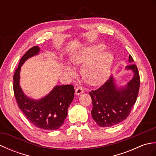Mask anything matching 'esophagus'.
Returning <instances> with one entry per match:
<instances>
[{
	"mask_svg": "<svg viewBox=\"0 0 156 156\" xmlns=\"http://www.w3.org/2000/svg\"><path fill=\"white\" fill-rule=\"evenodd\" d=\"M83 92H84V88L82 87H78L76 88V94L77 95L82 94Z\"/></svg>",
	"mask_w": 156,
	"mask_h": 156,
	"instance_id": "34e87169",
	"label": "esophagus"
}]
</instances>
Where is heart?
<instances>
[{"label": "heart", "instance_id": "b5f03b06", "mask_svg": "<svg viewBox=\"0 0 156 156\" xmlns=\"http://www.w3.org/2000/svg\"><path fill=\"white\" fill-rule=\"evenodd\" d=\"M103 45H98L73 56L71 62L74 64L83 65L81 69L82 77L87 83L98 85L107 78L112 62V55L108 51H102ZM68 71L72 73L68 68Z\"/></svg>", "mask_w": 156, "mask_h": 156}]
</instances>
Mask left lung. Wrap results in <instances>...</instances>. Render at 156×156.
Wrapping results in <instances>:
<instances>
[{
	"label": "left lung",
	"instance_id": "obj_1",
	"mask_svg": "<svg viewBox=\"0 0 156 156\" xmlns=\"http://www.w3.org/2000/svg\"><path fill=\"white\" fill-rule=\"evenodd\" d=\"M129 59L133 62L131 55ZM127 69H132L134 76L125 88L116 87L110 76L100 88L89 92L92 101V117L100 127H112L124 121L137 101L140 86L138 69L133 64L127 66Z\"/></svg>",
	"mask_w": 156,
	"mask_h": 156
}]
</instances>
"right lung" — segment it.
<instances>
[{"label":"right lung","mask_w":156,"mask_h":156,"mask_svg":"<svg viewBox=\"0 0 156 156\" xmlns=\"http://www.w3.org/2000/svg\"><path fill=\"white\" fill-rule=\"evenodd\" d=\"M38 46H34L20 59L13 76V90L19 108L33 125L44 130H55L64 122L68 108L74 97V87L72 84L55 87L47 97L35 101L25 97L19 86V72L25 60L38 54Z\"/></svg>","instance_id":"right-lung-1"}]
</instances>
